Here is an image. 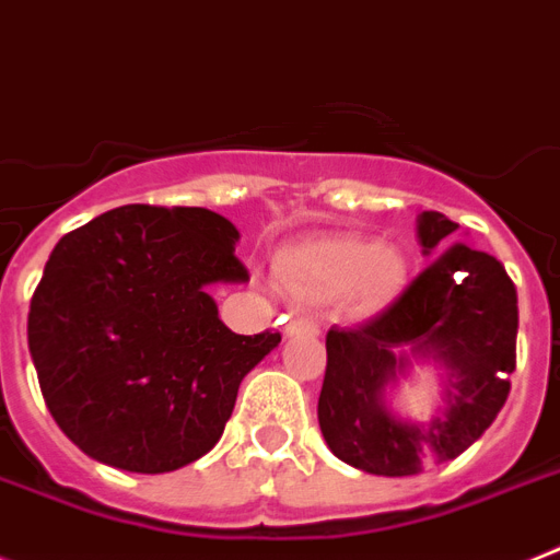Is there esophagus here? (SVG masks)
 Segmentation results:
<instances>
[{
    "label": "esophagus",
    "instance_id": "esophagus-1",
    "mask_svg": "<svg viewBox=\"0 0 560 560\" xmlns=\"http://www.w3.org/2000/svg\"><path fill=\"white\" fill-rule=\"evenodd\" d=\"M281 335H284V338H295V335H318V327H315L313 320L290 318V320H284Z\"/></svg>",
    "mask_w": 560,
    "mask_h": 560
}]
</instances>
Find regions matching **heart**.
<instances>
[{
  "mask_svg": "<svg viewBox=\"0 0 560 560\" xmlns=\"http://www.w3.org/2000/svg\"><path fill=\"white\" fill-rule=\"evenodd\" d=\"M276 281L299 301L343 299L354 318H374L406 293L408 261L372 236L329 233L281 247Z\"/></svg>",
  "mask_w": 560,
  "mask_h": 560,
  "instance_id": "1",
  "label": "heart"
}]
</instances>
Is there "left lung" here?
I'll use <instances>...</instances> for the list:
<instances>
[{
    "label": "left lung",
    "mask_w": 560,
    "mask_h": 560,
    "mask_svg": "<svg viewBox=\"0 0 560 560\" xmlns=\"http://www.w3.org/2000/svg\"><path fill=\"white\" fill-rule=\"evenodd\" d=\"M456 222L440 211L417 217L422 256L434 265L377 318L327 332V374L318 425L329 451L374 476H415L431 462L468 451L510 395L518 301L502 261L454 242ZM450 248L448 252L444 247ZM434 365L443 402L431 421L390 408V395Z\"/></svg>",
    "instance_id": "1"
}]
</instances>
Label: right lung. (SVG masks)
Returning <instances> with one entry per match:
<instances>
[{"label":"right lung","instance_id":"right-lung-1","mask_svg":"<svg viewBox=\"0 0 560 560\" xmlns=\"http://www.w3.org/2000/svg\"><path fill=\"white\" fill-rule=\"evenodd\" d=\"M240 231L208 208L124 206L52 247L27 343L58 428L92 459L168 474L220 442L279 332L236 335L208 287L240 284Z\"/></svg>","mask_w":560,"mask_h":560}]
</instances>
